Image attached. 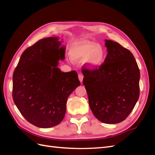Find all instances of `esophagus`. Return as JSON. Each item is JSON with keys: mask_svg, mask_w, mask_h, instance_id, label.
<instances>
[{"mask_svg": "<svg viewBox=\"0 0 155 155\" xmlns=\"http://www.w3.org/2000/svg\"><path fill=\"white\" fill-rule=\"evenodd\" d=\"M78 78H79V81H80L81 83H82V82H83V75L81 74H78Z\"/></svg>", "mask_w": 155, "mask_h": 155, "instance_id": "obj_1", "label": "esophagus"}]
</instances>
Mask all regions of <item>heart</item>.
Returning a JSON list of instances; mask_svg holds the SVG:
<instances>
[{
  "instance_id": "obj_1",
  "label": "heart",
  "mask_w": 155,
  "mask_h": 155,
  "mask_svg": "<svg viewBox=\"0 0 155 155\" xmlns=\"http://www.w3.org/2000/svg\"><path fill=\"white\" fill-rule=\"evenodd\" d=\"M72 59L85 61L91 69H97L104 64L106 59V51L102 46L93 42H79L74 44L70 49Z\"/></svg>"
}]
</instances>
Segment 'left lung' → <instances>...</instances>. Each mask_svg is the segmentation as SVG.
I'll return each instance as SVG.
<instances>
[{
  "instance_id": "obj_1",
  "label": "left lung",
  "mask_w": 155,
  "mask_h": 155,
  "mask_svg": "<svg viewBox=\"0 0 155 155\" xmlns=\"http://www.w3.org/2000/svg\"><path fill=\"white\" fill-rule=\"evenodd\" d=\"M107 55L102 66L83 67L88 104L96 118L105 124L127 118L140 96L139 68L133 54L116 42L105 39Z\"/></svg>"
}]
</instances>
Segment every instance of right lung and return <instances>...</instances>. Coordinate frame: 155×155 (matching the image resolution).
I'll use <instances>...</instances> for the list:
<instances>
[{
	"mask_svg": "<svg viewBox=\"0 0 155 155\" xmlns=\"http://www.w3.org/2000/svg\"><path fill=\"white\" fill-rule=\"evenodd\" d=\"M58 37L41 39L26 48L13 75V99L24 118L50 128L63 120L68 96L80 85L77 72L58 68L66 47Z\"/></svg>",
	"mask_w": 155,
	"mask_h": 155,
	"instance_id": "add662e5",
	"label": "right lung"
}]
</instances>
